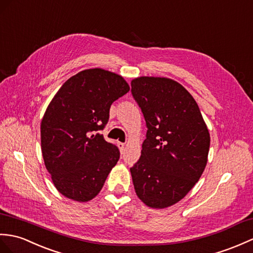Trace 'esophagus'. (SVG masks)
I'll use <instances>...</instances> for the list:
<instances>
[{
    "mask_svg": "<svg viewBox=\"0 0 253 253\" xmlns=\"http://www.w3.org/2000/svg\"><path fill=\"white\" fill-rule=\"evenodd\" d=\"M117 146H119V149H120V151H121V153H123V152L125 151V144H124V143L119 142V143H117Z\"/></svg>",
    "mask_w": 253,
    "mask_h": 253,
    "instance_id": "esophagus-1",
    "label": "esophagus"
}]
</instances>
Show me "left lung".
Instances as JSON below:
<instances>
[{
  "instance_id": "1",
  "label": "left lung",
  "mask_w": 253,
  "mask_h": 253,
  "mask_svg": "<svg viewBox=\"0 0 253 253\" xmlns=\"http://www.w3.org/2000/svg\"><path fill=\"white\" fill-rule=\"evenodd\" d=\"M131 92L148 127L139 161L130 168L137 196L164 209L180 202L207 165L210 134L195 99L171 79L140 76Z\"/></svg>"
}]
</instances>
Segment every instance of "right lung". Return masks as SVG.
<instances>
[{"mask_svg": "<svg viewBox=\"0 0 253 253\" xmlns=\"http://www.w3.org/2000/svg\"><path fill=\"white\" fill-rule=\"evenodd\" d=\"M130 89L123 76L104 69H87L57 91L41 122V148L52 183L63 196L86 203L95 198L120 151L102 130L115 100Z\"/></svg>", "mask_w": 253, "mask_h": 253, "instance_id": "right-lung-1", "label": "right lung"}]
</instances>
